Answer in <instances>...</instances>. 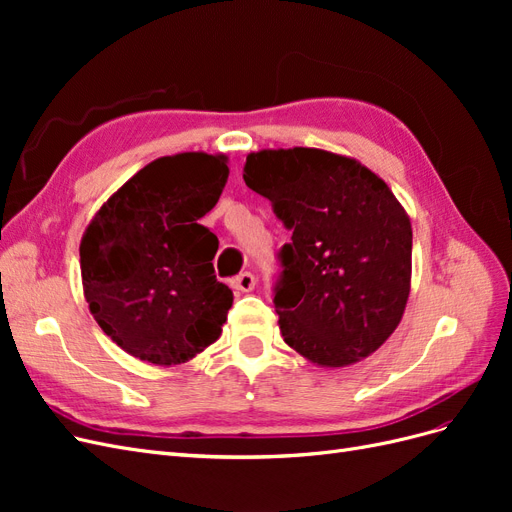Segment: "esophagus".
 <instances>
[{
    "label": "esophagus",
    "instance_id": "34e87169",
    "mask_svg": "<svg viewBox=\"0 0 512 512\" xmlns=\"http://www.w3.org/2000/svg\"><path fill=\"white\" fill-rule=\"evenodd\" d=\"M232 284V288L235 290H241V292H252L254 290V286H256V277L250 273V271H243V273H239L235 280L230 282Z\"/></svg>",
    "mask_w": 512,
    "mask_h": 512
}]
</instances>
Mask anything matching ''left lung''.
<instances>
[{"label":"left lung","mask_w":512,"mask_h":512,"mask_svg":"<svg viewBox=\"0 0 512 512\" xmlns=\"http://www.w3.org/2000/svg\"><path fill=\"white\" fill-rule=\"evenodd\" d=\"M243 181L292 230L273 299L284 342L320 367L376 352L401 322L412 280V226L389 185L314 147L254 151Z\"/></svg>","instance_id":"left-lung-1"}]
</instances>
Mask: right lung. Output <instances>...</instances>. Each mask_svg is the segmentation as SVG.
Segmentation results:
<instances>
[{
    "mask_svg": "<svg viewBox=\"0 0 512 512\" xmlns=\"http://www.w3.org/2000/svg\"><path fill=\"white\" fill-rule=\"evenodd\" d=\"M228 173L224 153L158 158L87 224L79 250L85 301L134 359L179 365L222 335L232 292L213 275L218 237L198 220L220 200Z\"/></svg>",
    "mask_w": 512,
    "mask_h": 512,
    "instance_id": "1",
    "label": "right lung"
}]
</instances>
